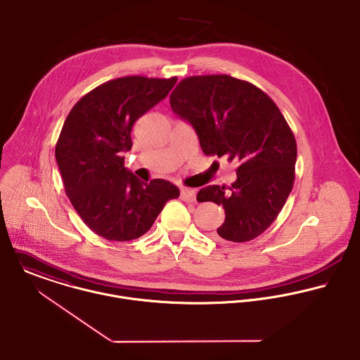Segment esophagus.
I'll list each match as a JSON object with an SVG mask.
<instances>
[{
	"mask_svg": "<svg viewBox=\"0 0 360 360\" xmlns=\"http://www.w3.org/2000/svg\"><path fill=\"white\" fill-rule=\"evenodd\" d=\"M181 198L186 202H195L196 199V191L192 188H182L181 189Z\"/></svg>",
	"mask_w": 360,
	"mask_h": 360,
	"instance_id": "34e87169",
	"label": "esophagus"
}]
</instances>
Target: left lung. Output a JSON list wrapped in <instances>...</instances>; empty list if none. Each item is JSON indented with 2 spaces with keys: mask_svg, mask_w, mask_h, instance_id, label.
Returning a JSON list of instances; mask_svg holds the SVG:
<instances>
[{
  "mask_svg": "<svg viewBox=\"0 0 360 360\" xmlns=\"http://www.w3.org/2000/svg\"><path fill=\"white\" fill-rule=\"evenodd\" d=\"M169 103L193 126L206 155L238 162L231 186L209 185L196 196L223 206L226 220L217 236L233 243L261 236L295 184L296 139L276 103L254 84L226 74L184 78Z\"/></svg>",
  "mask_w": 360,
  "mask_h": 360,
  "instance_id": "left-lung-1",
  "label": "left lung"
}]
</instances>
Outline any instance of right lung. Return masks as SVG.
<instances>
[{"label": "right lung", "mask_w": 360, "mask_h": 360, "mask_svg": "<svg viewBox=\"0 0 360 360\" xmlns=\"http://www.w3.org/2000/svg\"><path fill=\"white\" fill-rule=\"evenodd\" d=\"M176 77L127 75L84 95L70 110L56 144L65 193L82 219L109 241L146 234L179 189L165 179L144 184L124 168L134 122L164 99Z\"/></svg>", "instance_id": "right-lung-1"}]
</instances>
